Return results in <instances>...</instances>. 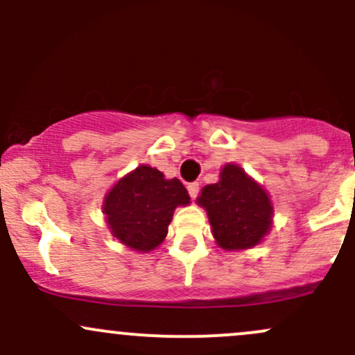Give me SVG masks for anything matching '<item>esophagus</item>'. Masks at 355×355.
Returning <instances> with one entry per match:
<instances>
[{"instance_id":"34e87169","label":"esophagus","mask_w":355,"mask_h":355,"mask_svg":"<svg viewBox=\"0 0 355 355\" xmlns=\"http://www.w3.org/2000/svg\"><path fill=\"white\" fill-rule=\"evenodd\" d=\"M187 191H189V196H191L192 199L198 198V196H199V184H198V182H192V184H189Z\"/></svg>"}]
</instances>
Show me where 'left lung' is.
<instances>
[{
  "label": "left lung",
  "mask_w": 355,
  "mask_h": 355,
  "mask_svg": "<svg viewBox=\"0 0 355 355\" xmlns=\"http://www.w3.org/2000/svg\"><path fill=\"white\" fill-rule=\"evenodd\" d=\"M198 202L207 211L213 235L227 250L259 244L271 227V200L237 164H225L220 182L206 185Z\"/></svg>",
  "instance_id": "1"
}]
</instances>
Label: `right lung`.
Masks as SVG:
<instances>
[{"mask_svg": "<svg viewBox=\"0 0 355 355\" xmlns=\"http://www.w3.org/2000/svg\"><path fill=\"white\" fill-rule=\"evenodd\" d=\"M191 202L178 178L166 180L151 166L135 168L116 182L105 199L111 234L130 249L149 252L164 241L177 206Z\"/></svg>", "mask_w": 355, "mask_h": 355, "instance_id": "obj_1", "label": "right lung"}]
</instances>
